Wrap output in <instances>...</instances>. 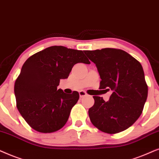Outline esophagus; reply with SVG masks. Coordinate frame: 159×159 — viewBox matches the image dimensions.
<instances>
[{
	"label": "esophagus",
	"mask_w": 159,
	"mask_h": 159,
	"mask_svg": "<svg viewBox=\"0 0 159 159\" xmlns=\"http://www.w3.org/2000/svg\"><path fill=\"white\" fill-rule=\"evenodd\" d=\"M79 96L81 98H83L84 97L86 96V93L85 92H84V91H80L79 92Z\"/></svg>",
	"instance_id": "34e87169"
}]
</instances>
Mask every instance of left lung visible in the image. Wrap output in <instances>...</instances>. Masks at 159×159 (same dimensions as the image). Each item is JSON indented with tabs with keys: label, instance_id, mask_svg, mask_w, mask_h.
Returning a JSON list of instances; mask_svg holds the SVG:
<instances>
[{
	"label": "left lung",
	"instance_id": "1",
	"mask_svg": "<svg viewBox=\"0 0 159 159\" xmlns=\"http://www.w3.org/2000/svg\"><path fill=\"white\" fill-rule=\"evenodd\" d=\"M84 53L98 70L99 89L113 92L107 102L102 97H93L94 104L89 110L91 122L107 134L126 130L140 116L148 97V89L140 62L118 48Z\"/></svg>",
	"mask_w": 159,
	"mask_h": 159
}]
</instances>
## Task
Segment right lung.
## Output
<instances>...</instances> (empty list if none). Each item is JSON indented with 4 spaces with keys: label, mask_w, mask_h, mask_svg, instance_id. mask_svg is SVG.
I'll use <instances>...</instances> for the list:
<instances>
[{
    "label": "right lung",
    "mask_w": 159,
    "mask_h": 159,
    "mask_svg": "<svg viewBox=\"0 0 159 159\" xmlns=\"http://www.w3.org/2000/svg\"><path fill=\"white\" fill-rule=\"evenodd\" d=\"M77 63L90 62L83 51L62 46H50L25 61L14 84V94L19 112L33 129L52 133L65 125L79 94H65L57 86Z\"/></svg>",
    "instance_id": "1"
}]
</instances>
